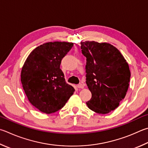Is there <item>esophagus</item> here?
<instances>
[{"label":"esophagus","instance_id":"esophagus-1","mask_svg":"<svg viewBox=\"0 0 148 148\" xmlns=\"http://www.w3.org/2000/svg\"><path fill=\"white\" fill-rule=\"evenodd\" d=\"M84 86H85V85H84V83H79V85H77V88H84Z\"/></svg>","mask_w":148,"mask_h":148}]
</instances>
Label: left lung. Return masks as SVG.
<instances>
[{"label":"left lung","instance_id":"8db88e82","mask_svg":"<svg viewBox=\"0 0 148 148\" xmlns=\"http://www.w3.org/2000/svg\"><path fill=\"white\" fill-rule=\"evenodd\" d=\"M87 58L86 83L92 94L87 105L98 114H107L117 108L129 87L131 72L120 51L108 42H81Z\"/></svg>","mask_w":148,"mask_h":148}]
</instances>
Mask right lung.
Wrapping results in <instances>:
<instances>
[{
  "instance_id": "obj_1",
  "label": "right lung",
  "mask_w": 148,
  "mask_h": 148,
  "mask_svg": "<svg viewBox=\"0 0 148 148\" xmlns=\"http://www.w3.org/2000/svg\"><path fill=\"white\" fill-rule=\"evenodd\" d=\"M72 42H48L35 48L21 69L23 89L32 106L44 113L58 111L73 95L74 88L65 82L60 69L62 58Z\"/></svg>"
}]
</instances>
